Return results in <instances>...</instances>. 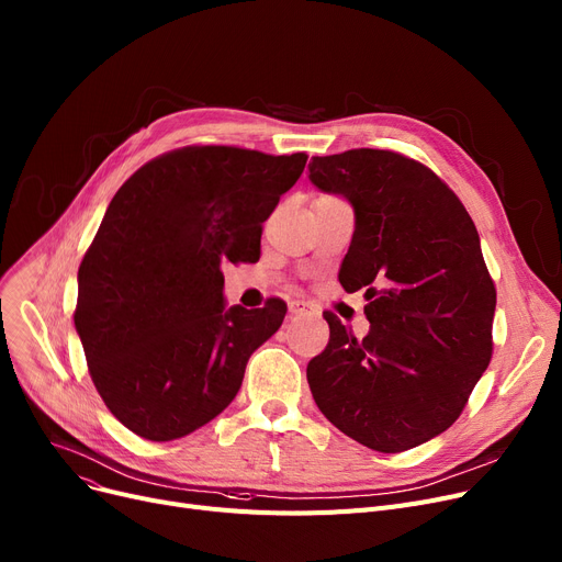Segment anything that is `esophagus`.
I'll return each instance as SVG.
<instances>
[{
  "label": "esophagus",
  "instance_id": "1",
  "mask_svg": "<svg viewBox=\"0 0 562 562\" xmlns=\"http://www.w3.org/2000/svg\"><path fill=\"white\" fill-rule=\"evenodd\" d=\"M289 314L291 316H312L314 310L303 301H293V303H289Z\"/></svg>",
  "mask_w": 562,
  "mask_h": 562
}]
</instances>
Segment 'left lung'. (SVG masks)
<instances>
[{
    "label": "left lung",
    "mask_w": 562,
    "mask_h": 562,
    "mask_svg": "<svg viewBox=\"0 0 562 562\" xmlns=\"http://www.w3.org/2000/svg\"><path fill=\"white\" fill-rule=\"evenodd\" d=\"M310 180L356 210L339 282L367 289L371 323L358 339L323 312L330 341L307 364L312 396L360 445L415 449L462 415L492 360L496 289L476 225L428 166L392 150L312 157Z\"/></svg>",
    "instance_id": "left-lung-1"
}]
</instances>
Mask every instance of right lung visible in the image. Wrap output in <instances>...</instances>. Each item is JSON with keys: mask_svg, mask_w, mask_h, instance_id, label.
<instances>
[{"mask_svg": "<svg viewBox=\"0 0 562 562\" xmlns=\"http://www.w3.org/2000/svg\"><path fill=\"white\" fill-rule=\"evenodd\" d=\"M305 164V153L187 145L113 195L79 266L75 328L98 394L138 437L180 439L218 417L282 326L280 299L225 310L221 261L259 259L261 223Z\"/></svg>", "mask_w": 562, "mask_h": 562, "instance_id": "obj_1", "label": "right lung"}]
</instances>
